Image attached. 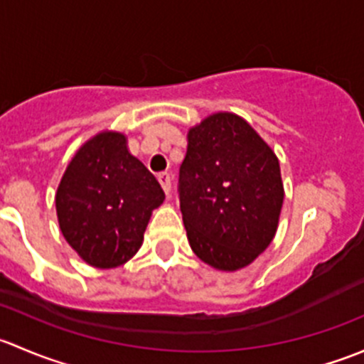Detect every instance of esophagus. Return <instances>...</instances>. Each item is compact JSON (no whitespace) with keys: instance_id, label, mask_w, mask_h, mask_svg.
Returning <instances> with one entry per match:
<instances>
[{"instance_id":"1","label":"esophagus","mask_w":364,"mask_h":364,"mask_svg":"<svg viewBox=\"0 0 364 364\" xmlns=\"http://www.w3.org/2000/svg\"><path fill=\"white\" fill-rule=\"evenodd\" d=\"M159 181H160L161 188H164L165 196H168V193H171V188H172V178H171V176H168L167 172H164V174L159 176Z\"/></svg>"}]
</instances>
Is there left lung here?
Wrapping results in <instances>:
<instances>
[{
	"mask_svg": "<svg viewBox=\"0 0 364 364\" xmlns=\"http://www.w3.org/2000/svg\"><path fill=\"white\" fill-rule=\"evenodd\" d=\"M178 193L193 253L216 269L237 271L277 232L280 164L243 117L216 112L190 128Z\"/></svg>",
	"mask_w": 364,
	"mask_h": 364,
	"instance_id": "left-lung-1",
	"label": "left lung"
}]
</instances>
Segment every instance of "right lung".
<instances>
[{"label": "right lung", "instance_id": "obj_1", "mask_svg": "<svg viewBox=\"0 0 364 364\" xmlns=\"http://www.w3.org/2000/svg\"><path fill=\"white\" fill-rule=\"evenodd\" d=\"M164 199L155 176L128 151L127 137L102 132L75 153L61 178L58 222L80 259L109 269L137 253Z\"/></svg>", "mask_w": 364, "mask_h": 364}]
</instances>
